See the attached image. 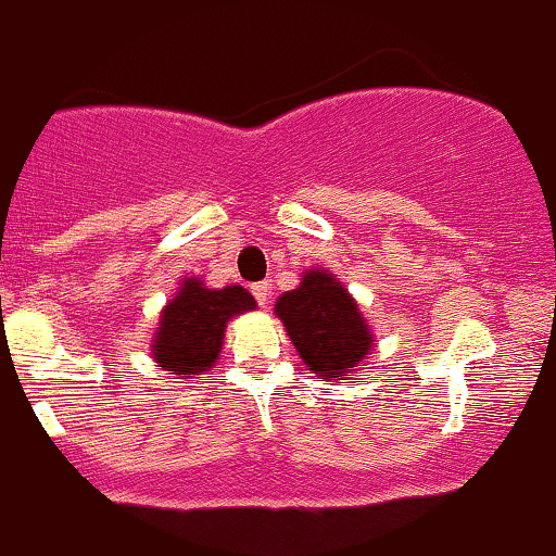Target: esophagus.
Returning <instances> with one entry per match:
<instances>
[{
  "label": "esophagus",
  "instance_id": "obj_1",
  "mask_svg": "<svg viewBox=\"0 0 556 556\" xmlns=\"http://www.w3.org/2000/svg\"><path fill=\"white\" fill-rule=\"evenodd\" d=\"M252 296L257 299L260 306L270 304V283H252Z\"/></svg>",
  "mask_w": 556,
  "mask_h": 556
}]
</instances>
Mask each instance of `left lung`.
I'll use <instances>...</instances> for the list:
<instances>
[{"label": "left lung", "instance_id": "1", "mask_svg": "<svg viewBox=\"0 0 556 556\" xmlns=\"http://www.w3.org/2000/svg\"><path fill=\"white\" fill-rule=\"evenodd\" d=\"M278 317L312 375L343 377L369 351L371 336L354 299L325 270H309L278 299Z\"/></svg>", "mask_w": 556, "mask_h": 556}]
</instances>
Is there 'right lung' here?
I'll list each match as a JSON object with an SVG mask.
<instances>
[{"label":"right lung","mask_w":556,"mask_h":556,"mask_svg":"<svg viewBox=\"0 0 556 556\" xmlns=\"http://www.w3.org/2000/svg\"><path fill=\"white\" fill-rule=\"evenodd\" d=\"M247 309H254V299L241 286L211 291L200 280H185V289L161 315L155 362L172 375H200L218 358L228 319Z\"/></svg>","instance_id":"obj_1"}]
</instances>
